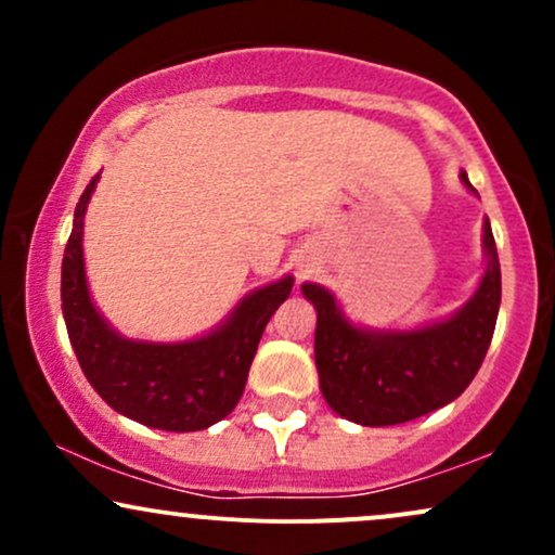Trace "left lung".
<instances>
[{"instance_id":"1","label":"left lung","mask_w":555,"mask_h":555,"mask_svg":"<svg viewBox=\"0 0 555 555\" xmlns=\"http://www.w3.org/2000/svg\"><path fill=\"white\" fill-rule=\"evenodd\" d=\"M462 184L469 193L467 171ZM486 271L475 295L443 321L410 331L354 326L326 286L305 282L313 302L315 367L336 415L367 428L399 425L441 410L473 384L493 339L501 305V266L490 221H482Z\"/></svg>"}]
</instances>
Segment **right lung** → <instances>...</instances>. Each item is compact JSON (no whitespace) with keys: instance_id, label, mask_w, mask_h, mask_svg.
Returning a JSON list of instances; mask_svg holds the SVG:
<instances>
[{"instance_id":"1","label":"right lung","mask_w":555,"mask_h":555,"mask_svg":"<svg viewBox=\"0 0 555 555\" xmlns=\"http://www.w3.org/2000/svg\"><path fill=\"white\" fill-rule=\"evenodd\" d=\"M99 177L75 206L62 258V315L82 373L114 412L140 425L171 433L208 428L237 406L266 323L289 297L295 279L284 276L250 292L197 339H127L95 310L82 263V219Z\"/></svg>"}]
</instances>
